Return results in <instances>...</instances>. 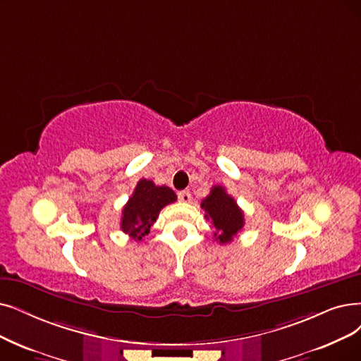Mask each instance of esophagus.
Segmentation results:
<instances>
[{
	"label": "esophagus",
	"instance_id": "obj_1",
	"mask_svg": "<svg viewBox=\"0 0 361 361\" xmlns=\"http://www.w3.org/2000/svg\"><path fill=\"white\" fill-rule=\"evenodd\" d=\"M178 198H179V201H182V203H191L192 201V195L190 191H180L178 194Z\"/></svg>",
	"mask_w": 361,
	"mask_h": 361
}]
</instances>
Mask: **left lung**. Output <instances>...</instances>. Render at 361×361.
Here are the masks:
<instances>
[{"label": "left lung", "instance_id": "left-lung-1", "mask_svg": "<svg viewBox=\"0 0 361 361\" xmlns=\"http://www.w3.org/2000/svg\"><path fill=\"white\" fill-rule=\"evenodd\" d=\"M201 209H204L206 219L212 222L213 237L219 244L233 241L244 226L243 210L222 186H213L210 194L201 201Z\"/></svg>", "mask_w": 361, "mask_h": 361}]
</instances>
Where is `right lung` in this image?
<instances>
[{
  "instance_id": "1",
  "label": "right lung",
  "mask_w": 361,
  "mask_h": 361,
  "mask_svg": "<svg viewBox=\"0 0 361 361\" xmlns=\"http://www.w3.org/2000/svg\"><path fill=\"white\" fill-rule=\"evenodd\" d=\"M176 198V194L169 186H157L152 180L140 179L132 197L123 207V233L136 241L145 238L161 209L170 203H175Z\"/></svg>"
}]
</instances>
